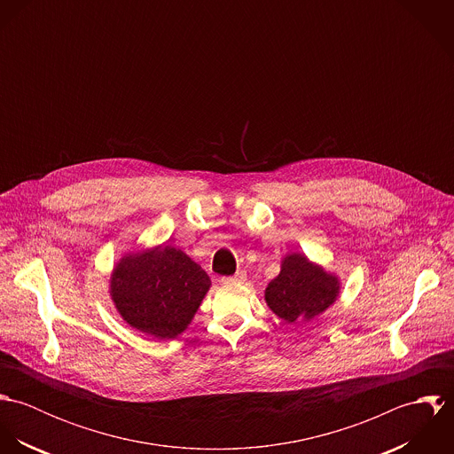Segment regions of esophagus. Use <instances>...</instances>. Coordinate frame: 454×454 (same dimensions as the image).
I'll use <instances>...</instances> for the list:
<instances>
[{
	"instance_id": "esophagus-1",
	"label": "esophagus",
	"mask_w": 454,
	"mask_h": 454,
	"mask_svg": "<svg viewBox=\"0 0 454 454\" xmlns=\"http://www.w3.org/2000/svg\"><path fill=\"white\" fill-rule=\"evenodd\" d=\"M245 279H247V274H245V272H236L234 276H225V278H222V283H223V285H241V283H245Z\"/></svg>"
}]
</instances>
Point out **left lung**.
Returning a JSON list of instances; mask_svg holds the SVG:
<instances>
[{
  "label": "left lung",
  "mask_w": 454,
  "mask_h": 454,
  "mask_svg": "<svg viewBox=\"0 0 454 454\" xmlns=\"http://www.w3.org/2000/svg\"><path fill=\"white\" fill-rule=\"evenodd\" d=\"M279 267V274L265 286L263 299L283 322H311L339 299V276L304 254H286Z\"/></svg>",
  "instance_id": "obj_1"
}]
</instances>
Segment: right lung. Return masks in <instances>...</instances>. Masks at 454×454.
Instances as JSON below:
<instances>
[{"instance_id":"add662e5","label":"right lung","mask_w":454,"mask_h":454,"mask_svg":"<svg viewBox=\"0 0 454 454\" xmlns=\"http://www.w3.org/2000/svg\"><path fill=\"white\" fill-rule=\"evenodd\" d=\"M209 288L204 269L171 245L128 252L110 274L117 313L130 328L157 340L185 332Z\"/></svg>"}]
</instances>
